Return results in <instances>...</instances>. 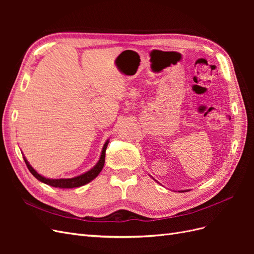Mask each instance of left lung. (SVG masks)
<instances>
[{
  "mask_svg": "<svg viewBox=\"0 0 254 254\" xmlns=\"http://www.w3.org/2000/svg\"><path fill=\"white\" fill-rule=\"evenodd\" d=\"M179 191H189V190H179Z\"/></svg>",
  "mask_w": 254,
  "mask_h": 254,
  "instance_id": "8db88e82",
  "label": "left lung"
}]
</instances>
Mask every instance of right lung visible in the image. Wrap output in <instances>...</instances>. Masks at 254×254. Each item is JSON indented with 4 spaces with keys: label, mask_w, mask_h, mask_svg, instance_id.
<instances>
[{
    "label": "right lung",
    "mask_w": 254,
    "mask_h": 254,
    "mask_svg": "<svg viewBox=\"0 0 254 254\" xmlns=\"http://www.w3.org/2000/svg\"><path fill=\"white\" fill-rule=\"evenodd\" d=\"M109 140H107L106 143L103 146V149H102V153H101V157H99L98 162L89 170L88 172L83 173L79 176H76L73 177V178H61V179H50L47 178V177H44L42 175H40L39 173H37V171L35 168L29 164L28 161L26 160V158L23 156V159H24L25 163L27 165V168L29 170V172L32 173V175L35 177L36 179H38L39 181L48 184V186L54 187V188H60V189H74V188H79L84 186V184H87L89 182H91L93 179H95L96 177L98 176V174L102 172L104 164H105V157H106V149H107V146H108Z\"/></svg>",
    "instance_id": "obj_1"
}]
</instances>
